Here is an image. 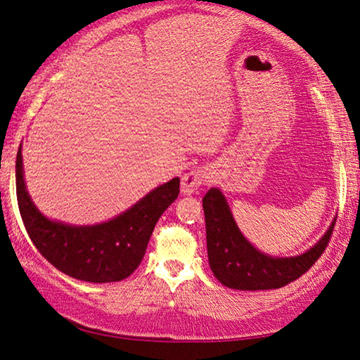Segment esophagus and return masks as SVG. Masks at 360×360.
Wrapping results in <instances>:
<instances>
[{
	"label": "esophagus",
	"mask_w": 360,
	"mask_h": 360,
	"mask_svg": "<svg viewBox=\"0 0 360 360\" xmlns=\"http://www.w3.org/2000/svg\"><path fill=\"white\" fill-rule=\"evenodd\" d=\"M209 179V172L207 169L199 167L191 170V172H186L184 176H181V193L184 195H191L195 193L199 186L202 184H206Z\"/></svg>",
	"instance_id": "34e87169"
}]
</instances>
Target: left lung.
<instances>
[{"instance_id":"8db88e82","label":"left lung","mask_w":360,"mask_h":360,"mask_svg":"<svg viewBox=\"0 0 360 360\" xmlns=\"http://www.w3.org/2000/svg\"><path fill=\"white\" fill-rule=\"evenodd\" d=\"M202 209L209 267L220 283L243 291L276 290L300 278L327 250L336 224L333 220L322 240L301 256L272 257L257 251L241 235L217 188H211L202 198Z\"/></svg>"}]
</instances>
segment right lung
Listing matches in <instances>:
<instances>
[{"instance_id":"add662e5","label":"right lung","mask_w":360,"mask_h":360,"mask_svg":"<svg viewBox=\"0 0 360 360\" xmlns=\"http://www.w3.org/2000/svg\"><path fill=\"white\" fill-rule=\"evenodd\" d=\"M15 191L27 233L49 264L72 278L110 283L127 278L141 264L159 217L179 196L180 179L158 186L134 207L109 222L72 226L48 220L33 206L25 190L19 149Z\"/></svg>"}]
</instances>
